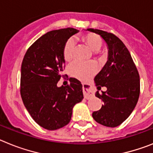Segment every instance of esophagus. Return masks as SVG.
<instances>
[{
  "label": "esophagus",
  "instance_id": "1",
  "mask_svg": "<svg viewBox=\"0 0 153 153\" xmlns=\"http://www.w3.org/2000/svg\"><path fill=\"white\" fill-rule=\"evenodd\" d=\"M83 93H84L85 99H89L94 96V91L92 88L88 84H83Z\"/></svg>",
  "mask_w": 153,
  "mask_h": 153
}]
</instances>
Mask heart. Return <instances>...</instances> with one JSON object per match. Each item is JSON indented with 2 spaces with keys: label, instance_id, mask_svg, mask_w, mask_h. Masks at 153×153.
I'll list each match as a JSON object with an SVG mask.
<instances>
[{
  "label": "heart",
  "instance_id": "obj_1",
  "mask_svg": "<svg viewBox=\"0 0 153 153\" xmlns=\"http://www.w3.org/2000/svg\"><path fill=\"white\" fill-rule=\"evenodd\" d=\"M82 40L94 51H98L102 45V40L95 34H86L81 37ZM75 42L73 38H68L63 48V57L66 62L72 61L75 57ZM98 66L93 62L75 61L69 67V72L71 76L79 80L86 81L97 71Z\"/></svg>",
  "mask_w": 153,
  "mask_h": 153
}]
</instances>
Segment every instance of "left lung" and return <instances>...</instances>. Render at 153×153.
<instances>
[{
  "mask_svg": "<svg viewBox=\"0 0 153 153\" xmlns=\"http://www.w3.org/2000/svg\"><path fill=\"white\" fill-rule=\"evenodd\" d=\"M99 34L108 45V61L95 77L98 90L107 88L102 94L97 91L95 96L104 104L99 111L92 113L97 123L107 127H116L132 113L139 100L140 79L138 70L129 51L115 34L98 29L88 28Z\"/></svg>",
  "mask_w": 153,
  "mask_h": 153,
  "instance_id": "left-lung-1",
  "label": "left lung"
}]
</instances>
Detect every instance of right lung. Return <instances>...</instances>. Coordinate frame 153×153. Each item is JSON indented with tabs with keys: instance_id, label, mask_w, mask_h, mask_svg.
<instances>
[{
	"instance_id": "add662e5",
	"label": "right lung",
	"mask_w": 153,
	"mask_h": 153,
	"mask_svg": "<svg viewBox=\"0 0 153 153\" xmlns=\"http://www.w3.org/2000/svg\"><path fill=\"white\" fill-rule=\"evenodd\" d=\"M79 30L72 27L51 30L30 45L21 64V95L25 108L42 128L56 130L68 125L72 108L83 99L76 78L58 87L65 67L63 48Z\"/></svg>"
}]
</instances>
